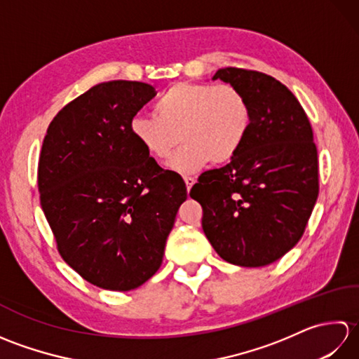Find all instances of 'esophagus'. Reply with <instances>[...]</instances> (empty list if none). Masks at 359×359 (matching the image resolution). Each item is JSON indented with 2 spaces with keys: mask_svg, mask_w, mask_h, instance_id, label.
I'll return each instance as SVG.
<instances>
[{
  "mask_svg": "<svg viewBox=\"0 0 359 359\" xmlns=\"http://www.w3.org/2000/svg\"><path fill=\"white\" fill-rule=\"evenodd\" d=\"M184 180H185V184H187V189L189 191V189H191V187L196 184V179L191 177V175H185Z\"/></svg>",
  "mask_w": 359,
  "mask_h": 359,
  "instance_id": "obj_1",
  "label": "esophagus"
}]
</instances>
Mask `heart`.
Segmentation results:
<instances>
[{
    "instance_id": "b5f03b06",
    "label": "heart",
    "mask_w": 359,
    "mask_h": 359,
    "mask_svg": "<svg viewBox=\"0 0 359 359\" xmlns=\"http://www.w3.org/2000/svg\"><path fill=\"white\" fill-rule=\"evenodd\" d=\"M154 114L133 117L135 142L157 162L171 157L175 172L199 171L208 162H231L245 143L251 128V106L247 95L231 83H175L160 97Z\"/></svg>"
}]
</instances>
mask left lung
I'll return each instance as SVG.
<instances>
[{
    "instance_id": "1",
    "label": "left lung",
    "mask_w": 359,
    "mask_h": 359,
    "mask_svg": "<svg viewBox=\"0 0 359 359\" xmlns=\"http://www.w3.org/2000/svg\"><path fill=\"white\" fill-rule=\"evenodd\" d=\"M251 106L245 143L230 163L205 171L189 196L202 205V228L224 261L269 265L302 238L319 193L318 149L306 111L285 85L257 71L219 69Z\"/></svg>"
}]
</instances>
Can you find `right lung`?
<instances>
[{
	"label": "right lung",
	"instance_id": "obj_1",
	"mask_svg": "<svg viewBox=\"0 0 359 359\" xmlns=\"http://www.w3.org/2000/svg\"><path fill=\"white\" fill-rule=\"evenodd\" d=\"M142 81L98 83L60 111L44 135L38 191L57 250L80 276L128 292L162 265L187 187L131 134L156 97Z\"/></svg>",
	"mask_w": 359,
	"mask_h": 359
}]
</instances>
